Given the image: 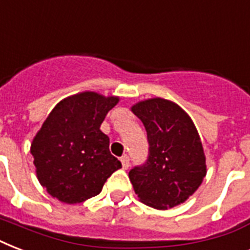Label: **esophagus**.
I'll return each mask as SVG.
<instances>
[{"mask_svg":"<svg viewBox=\"0 0 250 250\" xmlns=\"http://www.w3.org/2000/svg\"><path fill=\"white\" fill-rule=\"evenodd\" d=\"M121 162H122V167L125 168V170H127L129 167V158L127 156H123L121 158Z\"/></svg>","mask_w":250,"mask_h":250,"instance_id":"34e87169","label":"esophagus"}]
</instances>
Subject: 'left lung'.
<instances>
[{"label":"left lung","instance_id":"1","mask_svg":"<svg viewBox=\"0 0 250 250\" xmlns=\"http://www.w3.org/2000/svg\"><path fill=\"white\" fill-rule=\"evenodd\" d=\"M144 125L148 160L129 171L135 193L145 205L167 210L187 201L206 175V157L193 121L175 102L161 97L131 107Z\"/></svg>","mask_w":250,"mask_h":250}]
</instances>
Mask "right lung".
Wrapping results in <instances>:
<instances>
[{"label":"right lung","mask_w":250,"mask_h":250,"mask_svg":"<svg viewBox=\"0 0 250 250\" xmlns=\"http://www.w3.org/2000/svg\"><path fill=\"white\" fill-rule=\"evenodd\" d=\"M119 102L118 96L85 90L54 106L31 143L41 187L52 197L74 205L101 192L122 164L110 153L109 137L100 127Z\"/></svg>","instance_id":"add662e5"}]
</instances>
